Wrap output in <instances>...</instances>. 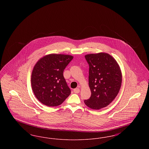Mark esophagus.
I'll use <instances>...</instances> for the list:
<instances>
[{"instance_id":"esophagus-1","label":"esophagus","mask_w":149,"mask_h":149,"mask_svg":"<svg viewBox=\"0 0 149 149\" xmlns=\"http://www.w3.org/2000/svg\"><path fill=\"white\" fill-rule=\"evenodd\" d=\"M80 92V89H79V88H75V89H74V92L75 93H77V94H78Z\"/></svg>"}]
</instances>
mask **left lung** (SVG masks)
Masks as SVG:
<instances>
[{
  "mask_svg": "<svg viewBox=\"0 0 149 149\" xmlns=\"http://www.w3.org/2000/svg\"><path fill=\"white\" fill-rule=\"evenodd\" d=\"M85 57L89 66V86L92 94L84 103L98 110L108 106L117 95L122 84V73L116 60L108 54H91Z\"/></svg>",
  "mask_w": 149,
  "mask_h": 149,
  "instance_id": "obj_1",
  "label": "left lung"
}]
</instances>
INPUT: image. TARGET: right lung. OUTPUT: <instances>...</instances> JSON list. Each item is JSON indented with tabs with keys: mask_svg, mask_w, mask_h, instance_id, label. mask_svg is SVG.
I'll return each instance as SVG.
<instances>
[{
	"mask_svg": "<svg viewBox=\"0 0 149 149\" xmlns=\"http://www.w3.org/2000/svg\"><path fill=\"white\" fill-rule=\"evenodd\" d=\"M73 58L69 55L51 54L41 58L32 72V91L41 103L56 107L71 93L63 75L64 69Z\"/></svg>",
	"mask_w": 149,
	"mask_h": 149,
	"instance_id": "obj_1",
	"label": "right lung"
}]
</instances>
